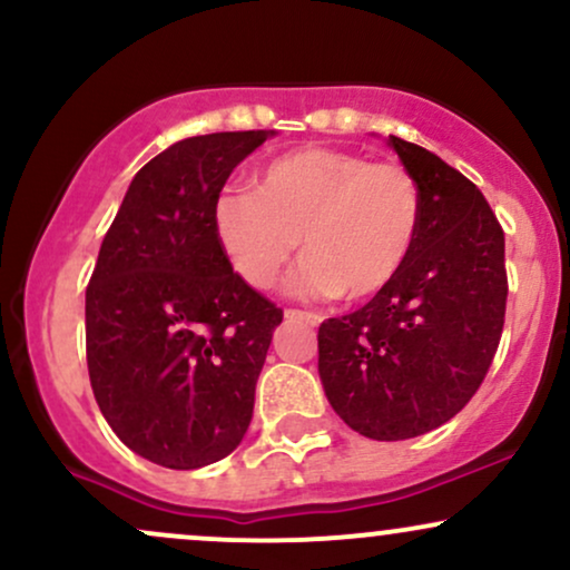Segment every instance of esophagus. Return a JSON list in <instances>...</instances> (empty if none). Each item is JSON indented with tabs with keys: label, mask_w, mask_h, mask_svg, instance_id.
<instances>
[{
	"label": "esophagus",
	"mask_w": 570,
	"mask_h": 570,
	"mask_svg": "<svg viewBox=\"0 0 570 570\" xmlns=\"http://www.w3.org/2000/svg\"><path fill=\"white\" fill-rule=\"evenodd\" d=\"M286 318H289V322H303L311 326L322 324V316H318V313H307V311H286Z\"/></svg>",
	"instance_id": "1"
}]
</instances>
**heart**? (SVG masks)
<instances>
[{
	"mask_svg": "<svg viewBox=\"0 0 570 570\" xmlns=\"http://www.w3.org/2000/svg\"><path fill=\"white\" fill-rule=\"evenodd\" d=\"M423 198L399 163L358 153L303 147L257 174V189L227 187L214 198L212 225L233 271L271 289L299 246L292 273L299 297L370 299L389 289L417 244Z\"/></svg>",
	"mask_w": 570,
	"mask_h": 570,
	"instance_id": "1",
	"label": "heart"
}]
</instances>
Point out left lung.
Here are the masks:
<instances>
[{
  "label": "left lung",
  "instance_id": "1",
  "mask_svg": "<svg viewBox=\"0 0 570 570\" xmlns=\"http://www.w3.org/2000/svg\"><path fill=\"white\" fill-rule=\"evenodd\" d=\"M385 141L421 187V233L389 289L318 326V377L353 431L396 442L442 426L476 394L509 289L485 195L429 149Z\"/></svg>",
  "mask_w": 570,
  "mask_h": 570
}]
</instances>
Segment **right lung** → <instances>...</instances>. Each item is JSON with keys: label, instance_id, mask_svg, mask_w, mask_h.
Segmentation results:
<instances>
[{"label": "right lung", "instance_id": "1", "mask_svg": "<svg viewBox=\"0 0 570 570\" xmlns=\"http://www.w3.org/2000/svg\"><path fill=\"white\" fill-rule=\"evenodd\" d=\"M276 130L189 136L130 181L85 292L98 410L136 455L200 469L230 455L284 311L219 248L214 198Z\"/></svg>", "mask_w": 570, "mask_h": 570}]
</instances>
